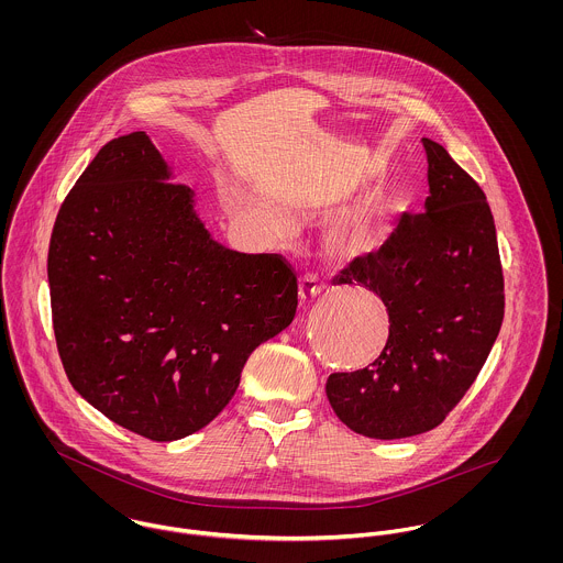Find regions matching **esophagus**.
I'll return each mask as SVG.
<instances>
[{
	"instance_id": "esophagus-1",
	"label": "esophagus",
	"mask_w": 563,
	"mask_h": 563,
	"mask_svg": "<svg viewBox=\"0 0 563 563\" xmlns=\"http://www.w3.org/2000/svg\"><path fill=\"white\" fill-rule=\"evenodd\" d=\"M319 295H321V284H319V279H317L314 275L301 277V282H299V306H301V308L310 306Z\"/></svg>"
}]
</instances>
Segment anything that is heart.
Wrapping results in <instances>:
<instances>
[{
  "mask_svg": "<svg viewBox=\"0 0 563 563\" xmlns=\"http://www.w3.org/2000/svg\"><path fill=\"white\" fill-rule=\"evenodd\" d=\"M234 212L262 228L266 234H277L284 230V217L268 201L239 192L234 197ZM393 206L382 192H368L349 206L335 210L327 225V251L338 262H355L373 255L384 246L390 232Z\"/></svg>",
  "mask_w": 563,
  "mask_h": 563,
  "instance_id": "b5f03b06",
  "label": "heart"
}]
</instances>
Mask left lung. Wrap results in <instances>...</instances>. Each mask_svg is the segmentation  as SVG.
<instances>
[{
  "label": "left lung",
  "mask_w": 563,
  "mask_h": 563,
  "mask_svg": "<svg viewBox=\"0 0 563 563\" xmlns=\"http://www.w3.org/2000/svg\"><path fill=\"white\" fill-rule=\"evenodd\" d=\"M429 197L366 264L338 284L377 295L390 319L382 355L329 375L327 399L355 433L399 440L431 431L482 371L505 312L496 228L479 184L431 139Z\"/></svg>",
  "instance_id": "1"
}]
</instances>
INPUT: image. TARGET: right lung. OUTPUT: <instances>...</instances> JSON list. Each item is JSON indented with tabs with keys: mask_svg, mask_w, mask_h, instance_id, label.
<instances>
[{
	"mask_svg": "<svg viewBox=\"0 0 563 563\" xmlns=\"http://www.w3.org/2000/svg\"><path fill=\"white\" fill-rule=\"evenodd\" d=\"M47 277L71 386L156 442L212 422L246 357L297 312L292 268L214 241L145 132L110 141L86 166L58 212Z\"/></svg>",
	"mask_w": 563,
	"mask_h": 563,
	"instance_id": "right-lung-1",
	"label": "right lung"
}]
</instances>
